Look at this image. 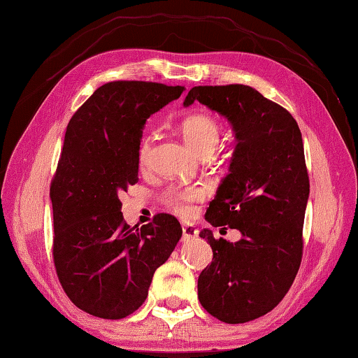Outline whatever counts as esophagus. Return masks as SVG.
Wrapping results in <instances>:
<instances>
[{
    "label": "esophagus",
    "instance_id": "1",
    "mask_svg": "<svg viewBox=\"0 0 358 358\" xmlns=\"http://www.w3.org/2000/svg\"><path fill=\"white\" fill-rule=\"evenodd\" d=\"M183 241H191L197 237V229L191 224H183Z\"/></svg>",
    "mask_w": 358,
    "mask_h": 358
}]
</instances>
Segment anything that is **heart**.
<instances>
[{"label": "heart", "mask_w": 358, "mask_h": 358, "mask_svg": "<svg viewBox=\"0 0 358 358\" xmlns=\"http://www.w3.org/2000/svg\"><path fill=\"white\" fill-rule=\"evenodd\" d=\"M181 132L186 143L199 155L211 153L220 142L221 128L220 123L207 113H194L181 121ZM151 150L150 137H143L138 147V162L145 166L148 161ZM203 191L196 186L173 187L166 192L164 201L175 213L180 216H189L192 213V205L202 201Z\"/></svg>", "instance_id": "heart-1"}]
</instances>
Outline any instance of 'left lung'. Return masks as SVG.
Returning <instances> with one entry per match:
<instances>
[{"label":"left lung","mask_w":358,"mask_h":358,"mask_svg":"<svg viewBox=\"0 0 358 358\" xmlns=\"http://www.w3.org/2000/svg\"><path fill=\"white\" fill-rule=\"evenodd\" d=\"M194 101L226 117L237 138L205 220L241 234L235 243L210 229L199 234L213 250L199 300L222 322H250L284 299L300 268L310 196L301 132L286 108L248 85L194 87L183 104Z\"/></svg>","instance_id":"left-lung-1"}]
</instances>
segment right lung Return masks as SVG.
Here are the masks:
<instances>
[{
	"instance_id": "right-lung-1",
	"label": "right lung",
	"mask_w": 358,
	"mask_h": 358,
	"mask_svg": "<svg viewBox=\"0 0 358 358\" xmlns=\"http://www.w3.org/2000/svg\"><path fill=\"white\" fill-rule=\"evenodd\" d=\"M183 92L156 82H108L66 129L50 185L53 262L66 295L92 316L123 319L138 310L156 268L183 234L167 213L129 227L120 202V194L138 181L145 121Z\"/></svg>"
}]
</instances>
